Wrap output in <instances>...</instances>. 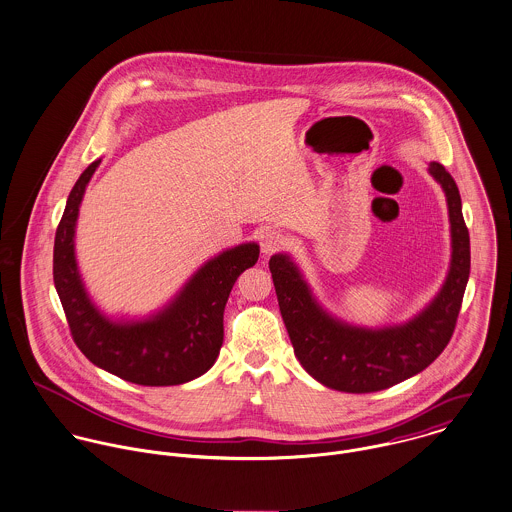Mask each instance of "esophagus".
I'll use <instances>...</instances> for the list:
<instances>
[{"label": "esophagus", "mask_w": 512, "mask_h": 512, "mask_svg": "<svg viewBox=\"0 0 512 512\" xmlns=\"http://www.w3.org/2000/svg\"><path fill=\"white\" fill-rule=\"evenodd\" d=\"M283 244H285V238L278 231H266V233H262V236H260V248H262V252L266 256L281 250Z\"/></svg>", "instance_id": "esophagus-1"}]
</instances>
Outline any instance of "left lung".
Segmentation results:
<instances>
[{"label":"left lung","mask_w":512,"mask_h":512,"mask_svg":"<svg viewBox=\"0 0 512 512\" xmlns=\"http://www.w3.org/2000/svg\"><path fill=\"white\" fill-rule=\"evenodd\" d=\"M428 174L448 203L452 258L436 297L407 323L368 328L334 317L313 295L299 266L285 252L270 258L281 319L303 370L328 389L373 393L428 368L448 346L469 279V233L454 178L438 162Z\"/></svg>","instance_id":"8db88e82"}]
</instances>
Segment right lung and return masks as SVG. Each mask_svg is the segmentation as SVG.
Masks as SVG:
<instances>
[{
    "label": "right lung",
    "mask_w": 512,
    "mask_h": 512,
    "mask_svg": "<svg viewBox=\"0 0 512 512\" xmlns=\"http://www.w3.org/2000/svg\"><path fill=\"white\" fill-rule=\"evenodd\" d=\"M101 158L72 187L54 236V287L76 346L93 366L125 381L164 387L211 370L223 346V313L236 278L258 262L260 246L244 242L207 260L160 311L113 319L95 305L76 262V223Z\"/></svg>",
    "instance_id": "1"
}]
</instances>
